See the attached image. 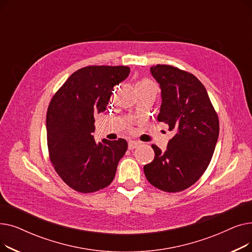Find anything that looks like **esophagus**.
Instances as JSON below:
<instances>
[{
	"mask_svg": "<svg viewBox=\"0 0 252 252\" xmlns=\"http://www.w3.org/2000/svg\"><path fill=\"white\" fill-rule=\"evenodd\" d=\"M139 146V143L136 141H129L128 142V149L129 150H134L135 148H137Z\"/></svg>",
	"mask_w": 252,
	"mask_h": 252,
	"instance_id": "34e87169",
	"label": "esophagus"
}]
</instances>
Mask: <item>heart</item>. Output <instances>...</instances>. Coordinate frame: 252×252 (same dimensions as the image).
I'll use <instances>...</instances> for the list:
<instances>
[{
    "mask_svg": "<svg viewBox=\"0 0 252 252\" xmlns=\"http://www.w3.org/2000/svg\"><path fill=\"white\" fill-rule=\"evenodd\" d=\"M137 91H155L156 92V84L153 79L149 77H144L136 84ZM126 129H130V126L126 125Z\"/></svg>",
    "mask_w": 252,
    "mask_h": 252,
    "instance_id": "obj_1",
    "label": "heart"
}]
</instances>
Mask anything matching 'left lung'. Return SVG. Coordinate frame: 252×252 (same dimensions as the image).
I'll list each match as a JSON object with an SVG mask.
<instances>
[{
	"label": "left lung",
	"instance_id": "left-lung-1",
	"mask_svg": "<svg viewBox=\"0 0 252 252\" xmlns=\"http://www.w3.org/2000/svg\"><path fill=\"white\" fill-rule=\"evenodd\" d=\"M150 71L160 85L162 103L158 122L176 135L162 152L152 145L155 156L144 166L148 182L168 193L186 190L204 174L219 138V116L206 89L194 74L166 64Z\"/></svg>",
	"mask_w": 252,
	"mask_h": 252
}]
</instances>
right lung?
Segmentation results:
<instances>
[{
	"label": "right lung",
	"instance_id": "add662e5",
	"mask_svg": "<svg viewBox=\"0 0 252 252\" xmlns=\"http://www.w3.org/2000/svg\"><path fill=\"white\" fill-rule=\"evenodd\" d=\"M127 66L90 65L73 72L52 97L47 111L50 161L68 187L93 193L109 186L127 149L124 139L97 143L96 113L107 107L113 87L127 77Z\"/></svg>",
	"mask_w": 252,
	"mask_h": 252
}]
</instances>
